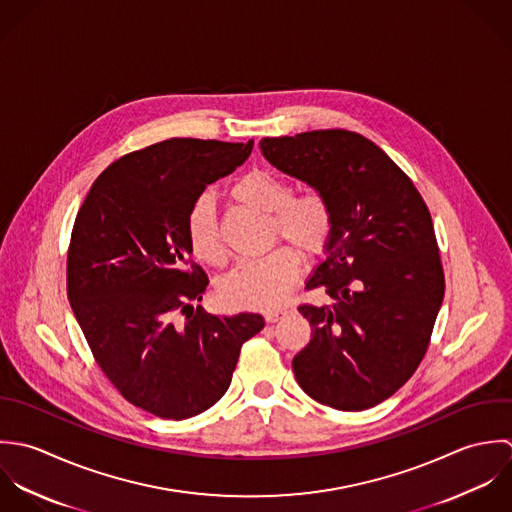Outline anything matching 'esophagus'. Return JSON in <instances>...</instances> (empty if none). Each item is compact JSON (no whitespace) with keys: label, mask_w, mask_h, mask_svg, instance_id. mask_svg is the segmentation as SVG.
<instances>
[{"label":"esophagus","mask_w":512,"mask_h":512,"mask_svg":"<svg viewBox=\"0 0 512 512\" xmlns=\"http://www.w3.org/2000/svg\"><path fill=\"white\" fill-rule=\"evenodd\" d=\"M289 312H291L289 308H279V310H271V312H267V314H265V320H267V322H279V320H281V318H285V316H287Z\"/></svg>","instance_id":"1"}]
</instances>
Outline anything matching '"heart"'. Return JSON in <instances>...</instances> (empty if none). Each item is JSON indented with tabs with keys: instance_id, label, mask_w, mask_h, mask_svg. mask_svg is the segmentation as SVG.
I'll list each match as a JSON object with an SVG mask.
<instances>
[{
	"instance_id": "obj_1",
	"label": "heart",
	"mask_w": 512,
	"mask_h": 512,
	"mask_svg": "<svg viewBox=\"0 0 512 512\" xmlns=\"http://www.w3.org/2000/svg\"><path fill=\"white\" fill-rule=\"evenodd\" d=\"M229 196L239 204L269 213L273 239H287L307 259L324 255L330 247L334 209L322 194H293V186L285 176L267 168H255L231 186ZM186 235L198 259L211 267L225 265L227 249L217 207L209 194H202L190 207ZM301 267V255L285 245L261 259L243 261L221 279V303L237 310H275L285 303L297 285Z\"/></svg>"
}]
</instances>
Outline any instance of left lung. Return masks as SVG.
Wrapping results in <instances>:
<instances>
[{
    "label": "left lung",
    "mask_w": 512,
    "mask_h": 512,
    "mask_svg": "<svg viewBox=\"0 0 512 512\" xmlns=\"http://www.w3.org/2000/svg\"><path fill=\"white\" fill-rule=\"evenodd\" d=\"M259 146L334 209L326 261L307 281L334 303L299 307L312 338L293 360L297 382L322 406L374 408L417 370L443 303L431 213L408 174L358 132L312 130Z\"/></svg>",
    "instance_id": "8db88e82"
}]
</instances>
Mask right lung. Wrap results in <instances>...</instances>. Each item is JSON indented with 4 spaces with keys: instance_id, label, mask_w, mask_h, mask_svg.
I'll list each match as a JSON object with an SVG mask.
<instances>
[{
    "instance_id": "add662e5",
    "label": "right lung",
    "mask_w": 512,
    "mask_h": 512,
    "mask_svg": "<svg viewBox=\"0 0 512 512\" xmlns=\"http://www.w3.org/2000/svg\"><path fill=\"white\" fill-rule=\"evenodd\" d=\"M253 140L170 138L124 154L91 186L67 253V295L89 348L118 394L162 419L198 415L227 392L241 346L265 320L215 316L192 259L186 217Z\"/></svg>"
}]
</instances>
